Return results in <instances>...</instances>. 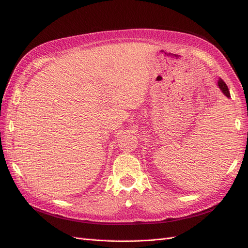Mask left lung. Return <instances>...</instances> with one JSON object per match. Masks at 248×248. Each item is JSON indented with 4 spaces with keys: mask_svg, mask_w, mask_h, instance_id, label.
Instances as JSON below:
<instances>
[{
    "mask_svg": "<svg viewBox=\"0 0 248 248\" xmlns=\"http://www.w3.org/2000/svg\"><path fill=\"white\" fill-rule=\"evenodd\" d=\"M217 85H218V88L221 90V92L226 95L228 98H230L231 95H230V91H229V88L228 86L226 85V82H224L221 78L218 79V82H217Z\"/></svg>",
    "mask_w": 248,
    "mask_h": 248,
    "instance_id": "left-lung-1",
    "label": "left lung"
}]
</instances>
